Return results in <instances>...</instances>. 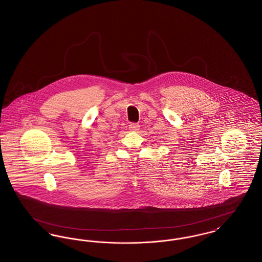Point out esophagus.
<instances>
[{
  "label": "esophagus",
  "instance_id": "1",
  "mask_svg": "<svg viewBox=\"0 0 262 262\" xmlns=\"http://www.w3.org/2000/svg\"><path fill=\"white\" fill-rule=\"evenodd\" d=\"M128 128L132 130V132H137L139 129V125L137 123H130L128 125Z\"/></svg>",
  "mask_w": 262,
  "mask_h": 262
}]
</instances>
